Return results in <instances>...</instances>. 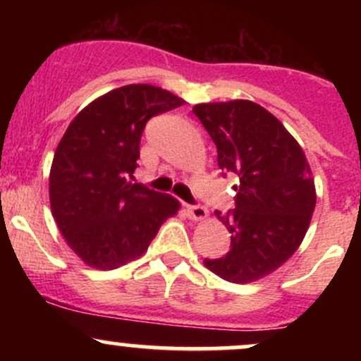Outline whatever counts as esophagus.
Masks as SVG:
<instances>
[{
  "label": "esophagus",
  "mask_w": 361,
  "mask_h": 361,
  "mask_svg": "<svg viewBox=\"0 0 361 361\" xmlns=\"http://www.w3.org/2000/svg\"><path fill=\"white\" fill-rule=\"evenodd\" d=\"M186 214H188L190 219L193 221H205L209 217V210L202 205H188L186 207Z\"/></svg>",
  "instance_id": "obj_1"
}]
</instances>
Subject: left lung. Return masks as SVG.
Segmentation results:
<instances>
[{
	"label": "left lung",
	"instance_id": "obj_1",
	"mask_svg": "<svg viewBox=\"0 0 361 361\" xmlns=\"http://www.w3.org/2000/svg\"><path fill=\"white\" fill-rule=\"evenodd\" d=\"M193 114L217 146L219 168L239 178L235 209L215 210L231 250L204 264L224 280L251 283L299 250L316 207L312 171L299 142L258 103H200Z\"/></svg>",
	"mask_w": 361,
	"mask_h": 361
}]
</instances>
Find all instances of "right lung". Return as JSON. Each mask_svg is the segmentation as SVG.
Segmentation results:
<instances>
[{"label":"right lung","instance_id":"right-lung-1","mask_svg":"<svg viewBox=\"0 0 361 361\" xmlns=\"http://www.w3.org/2000/svg\"><path fill=\"white\" fill-rule=\"evenodd\" d=\"M183 103L157 86L127 85L85 106L62 135L49 176L51 209L66 243L90 267L114 270L142 256L180 210L175 197L130 180L147 120Z\"/></svg>","mask_w":361,"mask_h":361}]
</instances>
